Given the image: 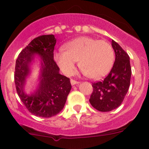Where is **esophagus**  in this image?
Returning a JSON list of instances; mask_svg holds the SVG:
<instances>
[{
  "label": "esophagus",
  "instance_id": "34e87169",
  "mask_svg": "<svg viewBox=\"0 0 149 149\" xmlns=\"http://www.w3.org/2000/svg\"><path fill=\"white\" fill-rule=\"evenodd\" d=\"M70 83H71L72 85H76V84H79V82L74 80V79H71V80H70Z\"/></svg>",
  "mask_w": 149,
  "mask_h": 149
}]
</instances>
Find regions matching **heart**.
<instances>
[{
    "label": "heart",
    "mask_w": 149,
    "mask_h": 149,
    "mask_svg": "<svg viewBox=\"0 0 149 149\" xmlns=\"http://www.w3.org/2000/svg\"><path fill=\"white\" fill-rule=\"evenodd\" d=\"M114 50L104 40L82 37L68 43L64 52L57 55V62L63 71L70 74L75 70V63L86 76L100 79L107 74L113 65Z\"/></svg>",
    "instance_id": "heart-1"
}]
</instances>
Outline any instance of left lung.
<instances>
[{
	"instance_id": "1",
	"label": "left lung",
	"mask_w": 149,
	"mask_h": 149,
	"mask_svg": "<svg viewBox=\"0 0 149 149\" xmlns=\"http://www.w3.org/2000/svg\"><path fill=\"white\" fill-rule=\"evenodd\" d=\"M112 46L115 53L113 67L103 80L92 84L93 91L89 99L91 106L100 112H109L118 108L130 87V57L114 40Z\"/></svg>"
}]
</instances>
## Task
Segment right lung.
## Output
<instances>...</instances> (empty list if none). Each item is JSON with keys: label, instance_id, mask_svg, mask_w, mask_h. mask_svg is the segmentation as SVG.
Segmentation results:
<instances>
[{"label": "right lung", "instance_id": "1", "mask_svg": "<svg viewBox=\"0 0 149 149\" xmlns=\"http://www.w3.org/2000/svg\"><path fill=\"white\" fill-rule=\"evenodd\" d=\"M56 39L53 34L36 37L22 50L16 61L14 81L16 91L26 109L35 116L51 118L63 109L71 89L70 79L60 74V68L54 61ZM42 60L41 74L38 89L31 95L23 90L29 65L35 54Z\"/></svg>", "mask_w": 149, "mask_h": 149}]
</instances>
